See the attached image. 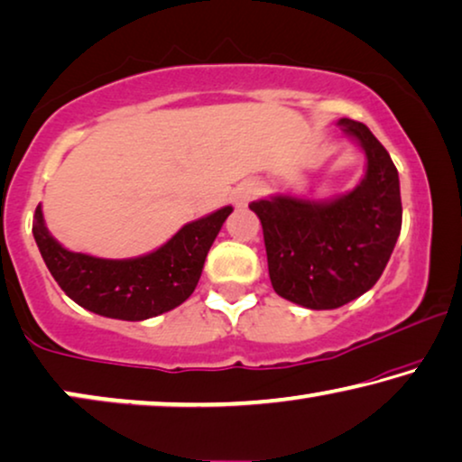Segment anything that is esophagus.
<instances>
[{
    "instance_id": "34e87169",
    "label": "esophagus",
    "mask_w": 462,
    "mask_h": 462,
    "mask_svg": "<svg viewBox=\"0 0 462 462\" xmlns=\"http://www.w3.org/2000/svg\"><path fill=\"white\" fill-rule=\"evenodd\" d=\"M254 196V187L252 185H244V187H239V189L236 191V204H239V206H244L247 199H250Z\"/></svg>"
}]
</instances>
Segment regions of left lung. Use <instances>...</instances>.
<instances>
[{"label": "left lung", "mask_w": 462, "mask_h": 462, "mask_svg": "<svg viewBox=\"0 0 462 462\" xmlns=\"http://www.w3.org/2000/svg\"><path fill=\"white\" fill-rule=\"evenodd\" d=\"M366 153V172L329 202L275 196L252 202L263 223L269 277L281 298L312 310L339 309L369 291L402 229L398 171L369 126L342 118Z\"/></svg>", "instance_id": "obj_1"}]
</instances>
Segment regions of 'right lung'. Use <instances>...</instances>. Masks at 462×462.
<instances>
[{"instance_id": "1", "label": "right lung", "mask_w": 462, "mask_h": 462, "mask_svg": "<svg viewBox=\"0 0 462 462\" xmlns=\"http://www.w3.org/2000/svg\"><path fill=\"white\" fill-rule=\"evenodd\" d=\"M231 212V206H225L187 223L158 250L126 260L66 250L50 236L42 206L35 210L32 236L51 277L79 306L110 319L145 320L177 309L191 296L210 245Z\"/></svg>"}]
</instances>
